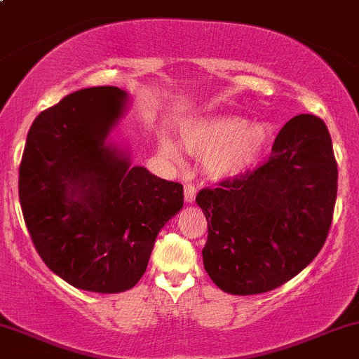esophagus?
I'll list each match as a JSON object with an SVG mask.
<instances>
[{
  "instance_id": "obj_1",
  "label": "esophagus",
  "mask_w": 359,
  "mask_h": 359,
  "mask_svg": "<svg viewBox=\"0 0 359 359\" xmlns=\"http://www.w3.org/2000/svg\"><path fill=\"white\" fill-rule=\"evenodd\" d=\"M184 196H186V203H192L196 198V187L194 184H186L184 186Z\"/></svg>"
}]
</instances>
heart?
I'll return each mask as SVG.
<instances>
[{
	"mask_svg": "<svg viewBox=\"0 0 359 359\" xmlns=\"http://www.w3.org/2000/svg\"><path fill=\"white\" fill-rule=\"evenodd\" d=\"M267 143V129L262 124L249 126L237 116H218L196 121L184 129V147L189 153L206 158L212 177H231L245 172L261 156ZM163 151L175 158L177 149L163 141Z\"/></svg>",
	"mask_w": 359,
	"mask_h": 359,
	"instance_id": "obj_1",
	"label": "heart"
}]
</instances>
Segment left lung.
I'll return each mask as SVG.
<instances>
[{
    "instance_id": "left-lung-1",
    "label": "left lung",
    "mask_w": 359,
    "mask_h": 359,
    "mask_svg": "<svg viewBox=\"0 0 359 359\" xmlns=\"http://www.w3.org/2000/svg\"><path fill=\"white\" fill-rule=\"evenodd\" d=\"M337 198V161L320 117L283 126L255 168L196 196L208 222L204 269L231 294L266 293L305 269L324 247Z\"/></svg>"
}]
</instances>
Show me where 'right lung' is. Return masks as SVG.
I'll use <instances>...</instances> for the list:
<instances>
[{
	"instance_id": "right-lung-1",
	"label": "right lung",
	"mask_w": 359,
	"mask_h": 359,
	"mask_svg": "<svg viewBox=\"0 0 359 359\" xmlns=\"http://www.w3.org/2000/svg\"><path fill=\"white\" fill-rule=\"evenodd\" d=\"M128 95L116 86L69 93L35 117L18 173L35 250L74 288L129 290L158 231L184 204L182 184L131 167L105 143Z\"/></svg>"
}]
</instances>
